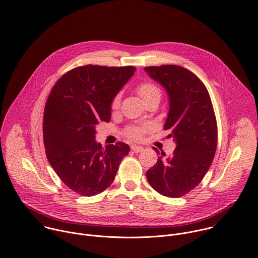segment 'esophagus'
Segmentation results:
<instances>
[{
    "label": "esophagus",
    "instance_id": "1",
    "mask_svg": "<svg viewBox=\"0 0 258 258\" xmlns=\"http://www.w3.org/2000/svg\"><path fill=\"white\" fill-rule=\"evenodd\" d=\"M131 148H132V150H133L135 153H140V152L143 151V149H144L142 146H137V145H133Z\"/></svg>",
    "mask_w": 258,
    "mask_h": 258
}]
</instances>
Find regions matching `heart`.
<instances>
[{
  "mask_svg": "<svg viewBox=\"0 0 258 258\" xmlns=\"http://www.w3.org/2000/svg\"><path fill=\"white\" fill-rule=\"evenodd\" d=\"M137 92H138L139 96L142 98V100L144 101V103L156 95H161L160 89L155 84L150 83V82L141 83L137 87ZM119 103H120V96H119V94H117L116 96H114V98L110 102L111 110H116L119 107ZM148 128L149 127L147 125L131 126L125 130L124 135L132 140H141L143 138L144 134L148 131Z\"/></svg>",
  "mask_w": 258,
  "mask_h": 258,
  "instance_id": "b5f03b06",
  "label": "heart"
}]
</instances>
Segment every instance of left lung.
<instances>
[{"label": "left lung", "instance_id": "left-lung-1", "mask_svg": "<svg viewBox=\"0 0 258 258\" xmlns=\"http://www.w3.org/2000/svg\"><path fill=\"white\" fill-rule=\"evenodd\" d=\"M145 71L168 93L170 108L164 130L176 142L171 156L161 152L156 165L147 171V179L160 195L180 198L201 183L215 157L218 126L213 103L204 83L185 68L164 64Z\"/></svg>", "mask_w": 258, "mask_h": 258}]
</instances>
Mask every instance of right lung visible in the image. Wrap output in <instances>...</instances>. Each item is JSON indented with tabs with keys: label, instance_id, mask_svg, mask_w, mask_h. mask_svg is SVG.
<instances>
[{
	"label": "right lung",
	"instance_id": "add662e5",
	"mask_svg": "<svg viewBox=\"0 0 258 258\" xmlns=\"http://www.w3.org/2000/svg\"><path fill=\"white\" fill-rule=\"evenodd\" d=\"M136 68L86 64L63 74L53 85L43 114L47 160L60 180L82 197L101 194L113 182L130 152L117 142L96 143V126L110 120V102Z\"/></svg>",
	"mask_w": 258,
	"mask_h": 258
}]
</instances>
